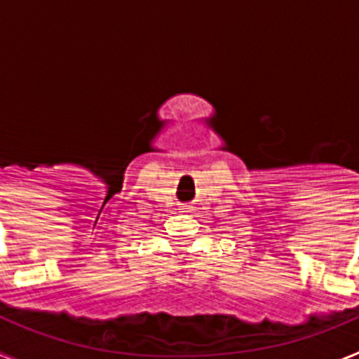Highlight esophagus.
Returning <instances> with one entry per match:
<instances>
[{"mask_svg":"<svg viewBox=\"0 0 359 359\" xmlns=\"http://www.w3.org/2000/svg\"><path fill=\"white\" fill-rule=\"evenodd\" d=\"M190 208H192V207H190V205H183V207L180 208V210H183V212H190Z\"/></svg>","mask_w":359,"mask_h":359,"instance_id":"obj_1","label":"esophagus"}]
</instances>
